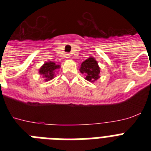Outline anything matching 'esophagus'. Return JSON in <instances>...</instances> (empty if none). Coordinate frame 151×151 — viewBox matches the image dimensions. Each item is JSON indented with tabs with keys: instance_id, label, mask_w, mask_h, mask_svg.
<instances>
[{
	"instance_id": "34e87169",
	"label": "esophagus",
	"mask_w": 151,
	"mask_h": 151,
	"mask_svg": "<svg viewBox=\"0 0 151 151\" xmlns=\"http://www.w3.org/2000/svg\"><path fill=\"white\" fill-rule=\"evenodd\" d=\"M70 57H71V56H70V54H69V53H68V54H66V58L69 59V58H70Z\"/></svg>"
}]
</instances>
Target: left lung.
<instances>
[{
	"mask_svg": "<svg viewBox=\"0 0 151 151\" xmlns=\"http://www.w3.org/2000/svg\"><path fill=\"white\" fill-rule=\"evenodd\" d=\"M80 72L85 75V79L89 82H94L100 78L101 72L98 63L94 57H89L84 61L80 67Z\"/></svg>",
	"mask_w": 151,
	"mask_h": 151,
	"instance_id": "8db88e82",
	"label": "left lung"
}]
</instances>
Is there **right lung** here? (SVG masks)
Returning <instances> with one entry per match:
<instances>
[{
  "label": "right lung",
  "instance_id": "1",
  "mask_svg": "<svg viewBox=\"0 0 151 151\" xmlns=\"http://www.w3.org/2000/svg\"><path fill=\"white\" fill-rule=\"evenodd\" d=\"M60 68V65H57L52 61H49L45 63L43 66L40 68L39 73L43 76L44 78H45V81L47 82L54 78L55 71Z\"/></svg>",
  "mask_w": 151,
  "mask_h": 151
}]
</instances>
